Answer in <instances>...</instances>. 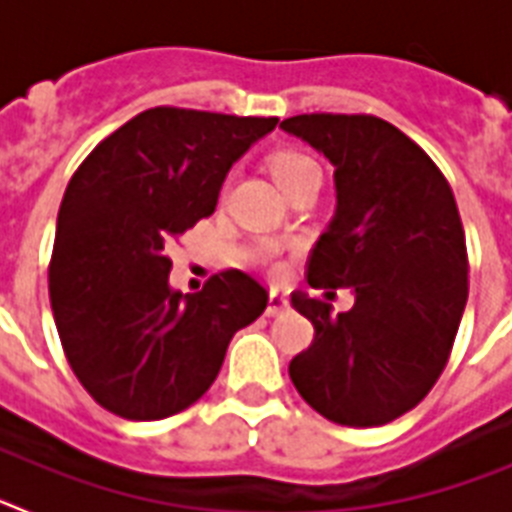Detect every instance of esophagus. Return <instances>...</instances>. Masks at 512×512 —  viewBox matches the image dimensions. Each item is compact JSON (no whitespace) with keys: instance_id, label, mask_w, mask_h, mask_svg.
<instances>
[{"instance_id":"34e87169","label":"esophagus","mask_w":512,"mask_h":512,"mask_svg":"<svg viewBox=\"0 0 512 512\" xmlns=\"http://www.w3.org/2000/svg\"><path fill=\"white\" fill-rule=\"evenodd\" d=\"M287 307H289V302L284 300V295H279L277 289H271L269 305H266V315H269V318H277V315L287 312Z\"/></svg>"}]
</instances>
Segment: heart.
<instances>
[{"label":"heart","mask_w":512,"mask_h":512,"mask_svg":"<svg viewBox=\"0 0 512 512\" xmlns=\"http://www.w3.org/2000/svg\"><path fill=\"white\" fill-rule=\"evenodd\" d=\"M269 166H271V174H274V179H277V184L284 189V192H287L289 187H295L297 182H302L305 176L320 174V166L315 164L310 156L297 151L274 153Z\"/></svg>","instance_id":"b5f03b06"}]
</instances>
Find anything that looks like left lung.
Wrapping results in <instances>:
<instances>
[{
    "instance_id": "8db88e82",
    "label": "left lung",
    "mask_w": 512,
    "mask_h": 512,
    "mask_svg": "<svg viewBox=\"0 0 512 512\" xmlns=\"http://www.w3.org/2000/svg\"><path fill=\"white\" fill-rule=\"evenodd\" d=\"M279 128L333 164L336 215L310 253L307 284L351 287L333 305L305 292L292 307L315 328L289 364L323 418L372 428L423 400L449 361L467 305V243L454 192L428 153L374 115H297Z\"/></svg>"
}]
</instances>
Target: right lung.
I'll return each instance as SVG.
<instances>
[{
  "instance_id": "add662e5",
  "label": "right lung",
  "mask_w": 512,
  "mask_h": 512,
  "mask_svg": "<svg viewBox=\"0 0 512 512\" xmlns=\"http://www.w3.org/2000/svg\"><path fill=\"white\" fill-rule=\"evenodd\" d=\"M277 122L153 107L71 176L48 289L66 359L110 413L161 420L187 410L215 382L230 338L266 310L269 292L238 269L194 295L174 289L164 246L215 212L230 166Z\"/></svg>"
}]
</instances>
